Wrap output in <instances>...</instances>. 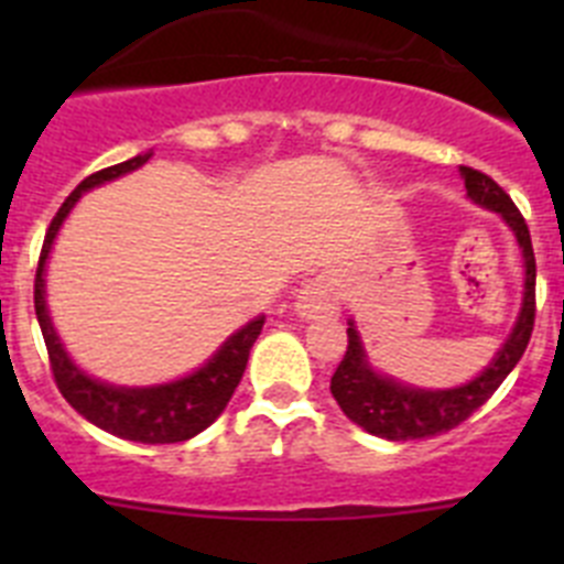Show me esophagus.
I'll return each instance as SVG.
<instances>
[{
	"instance_id": "34e87169",
	"label": "esophagus",
	"mask_w": 564,
	"mask_h": 564,
	"mask_svg": "<svg viewBox=\"0 0 564 564\" xmlns=\"http://www.w3.org/2000/svg\"><path fill=\"white\" fill-rule=\"evenodd\" d=\"M296 307L299 318H322V316H330V313L338 311V288H336V279L333 276H316L311 279L307 285H302V291L296 293Z\"/></svg>"
}]
</instances>
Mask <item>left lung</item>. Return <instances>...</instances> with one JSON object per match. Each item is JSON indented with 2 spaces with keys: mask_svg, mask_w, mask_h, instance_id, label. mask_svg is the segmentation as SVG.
<instances>
[{
  "mask_svg": "<svg viewBox=\"0 0 564 564\" xmlns=\"http://www.w3.org/2000/svg\"><path fill=\"white\" fill-rule=\"evenodd\" d=\"M460 177L466 183V197L475 206L500 214V220L511 228L517 246L522 253V302L514 325L502 338L491 361L457 387H415L403 383L381 372L367 356L364 338L356 327V318H347V352H344L338 370L330 378V392L338 401L341 412L356 426L383 441H421V437L441 435L455 430L457 423L466 421L475 410H480L495 390L514 370L528 347V338L534 330V285H536V262L531 248L522 214L511 203L506 192L497 186L488 174L477 169L460 166Z\"/></svg>",
  "mask_w": 564,
  "mask_h": 564,
  "instance_id": "obj_1",
  "label": "left lung"
}]
</instances>
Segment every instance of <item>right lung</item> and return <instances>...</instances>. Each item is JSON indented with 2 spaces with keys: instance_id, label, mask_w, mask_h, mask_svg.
<instances>
[{
  "instance_id": "obj_1",
  "label": "right lung",
  "mask_w": 564,
  "mask_h": 564,
  "mask_svg": "<svg viewBox=\"0 0 564 564\" xmlns=\"http://www.w3.org/2000/svg\"><path fill=\"white\" fill-rule=\"evenodd\" d=\"M152 149L149 152L134 154L129 161L115 163V166L101 169V172L89 174L87 181L76 186V192L69 194L58 214L53 217L44 237L42 257H39L36 271V318L42 327L44 344L50 352V367L56 376L58 390L67 398V403L78 415L87 417L89 423H96L98 430L109 432L115 437L134 443H181L188 437L200 435L208 430L223 410L231 401L234 390H237L239 378L246 372L248 356L265 325V313L253 316L248 325L234 330L226 341L197 367V370L186 372L181 378L163 383H147V387H127V383H109L101 378L89 376L76 364V358L69 356L64 347L62 336H58L53 316L47 307V262L50 251L56 246V237L62 231L64 220L69 212L76 208L84 194L93 188L112 183L129 172H138L152 161Z\"/></svg>"
}]
</instances>
